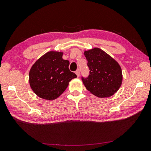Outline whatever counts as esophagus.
<instances>
[{"label":"esophagus","instance_id":"34e87169","mask_svg":"<svg viewBox=\"0 0 151 151\" xmlns=\"http://www.w3.org/2000/svg\"><path fill=\"white\" fill-rule=\"evenodd\" d=\"M75 73H76V76H78H78H79V75H80V70H79L78 69L77 70H76V72H75Z\"/></svg>","mask_w":151,"mask_h":151}]
</instances>
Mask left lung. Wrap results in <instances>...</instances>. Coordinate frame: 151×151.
<instances>
[{"label": "left lung", "instance_id": "8db88e82", "mask_svg": "<svg viewBox=\"0 0 151 151\" xmlns=\"http://www.w3.org/2000/svg\"><path fill=\"white\" fill-rule=\"evenodd\" d=\"M84 55L90 70L88 77H82L86 88L100 98L113 95L121 87L122 81L119 64L99 48L85 50Z\"/></svg>", "mask_w": 151, "mask_h": 151}]
</instances>
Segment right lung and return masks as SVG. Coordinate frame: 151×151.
Listing matches in <instances>:
<instances>
[{"instance_id":"1","label":"right lung","mask_w":151,"mask_h":151,"mask_svg":"<svg viewBox=\"0 0 151 151\" xmlns=\"http://www.w3.org/2000/svg\"><path fill=\"white\" fill-rule=\"evenodd\" d=\"M63 52H48L30 68V88L40 98L48 101L57 99L67 88L68 83L76 77L68 68L69 61L63 59Z\"/></svg>"}]
</instances>
